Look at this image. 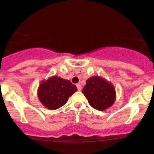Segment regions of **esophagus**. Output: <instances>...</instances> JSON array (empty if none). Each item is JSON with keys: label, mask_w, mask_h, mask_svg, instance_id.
<instances>
[{"label": "esophagus", "mask_w": 154, "mask_h": 154, "mask_svg": "<svg viewBox=\"0 0 154 154\" xmlns=\"http://www.w3.org/2000/svg\"><path fill=\"white\" fill-rule=\"evenodd\" d=\"M77 90L78 91H81V89H82V86H81L80 84H77Z\"/></svg>", "instance_id": "1"}]
</instances>
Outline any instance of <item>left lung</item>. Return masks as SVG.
<instances>
[{
    "label": "left lung",
    "mask_w": 154,
    "mask_h": 154,
    "mask_svg": "<svg viewBox=\"0 0 154 154\" xmlns=\"http://www.w3.org/2000/svg\"><path fill=\"white\" fill-rule=\"evenodd\" d=\"M82 92L90 105L98 111L107 109L116 100V91L112 83L99 76H93L87 79Z\"/></svg>",
    "instance_id": "left-lung-1"
}]
</instances>
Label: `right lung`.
Instances as JSON below:
<instances>
[{
  "instance_id": "right-lung-1",
  "label": "right lung",
  "mask_w": 154,
  "mask_h": 154,
  "mask_svg": "<svg viewBox=\"0 0 154 154\" xmlns=\"http://www.w3.org/2000/svg\"><path fill=\"white\" fill-rule=\"evenodd\" d=\"M77 91V87L69 80L55 75L40 82L38 95L44 106L55 110L63 106Z\"/></svg>"
}]
</instances>
